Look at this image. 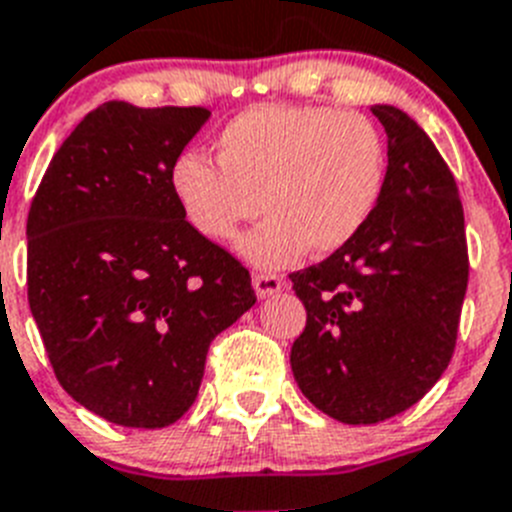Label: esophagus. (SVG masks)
Listing matches in <instances>:
<instances>
[{
    "label": "esophagus",
    "mask_w": 512,
    "mask_h": 512,
    "mask_svg": "<svg viewBox=\"0 0 512 512\" xmlns=\"http://www.w3.org/2000/svg\"><path fill=\"white\" fill-rule=\"evenodd\" d=\"M252 285H255V293L260 298H270L275 293H280L285 285V280L275 273H255L252 275Z\"/></svg>",
    "instance_id": "esophagus-1"
}]
</instances>
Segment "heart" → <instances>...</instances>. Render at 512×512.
I'll return each instance as SVG.
<instances>
[{"label":"heart","instance_id":"b5f03b06","mask_svg":"<svg viewBox=\"0 0 512 512\" xmlns=\"http://www.w3.org/2000/svg\"><path fill=\"white\" fill-rule=\"evenodd\" d=\"M216 163L178 155L170 188L201 237L227 242L260 211L270 214L239 242L257 267L352 245L375 216L388 158L375 124L329 107L260 104L219 132Z\"/></svg>","mask_w":512,"mask_h":512}]
</instances>
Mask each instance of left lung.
<instances>
[{"label":"left lung","mask_w":512,"mask_h":512,"mask_svg":"<svg viewBox=\"0 0 512 512\" xmlns=\"http://www.w3.org/2000/svg\"><path fill=\"white\" fill-rule=\"evenodd\" d=\"M375 216L352 245L290 273L306 329L290 347L301 393L342 423H380L416 405L449 367L469 280L464 209L449 165L400 109Z\"/></svg>","instance_id":"1"}]
</instances>
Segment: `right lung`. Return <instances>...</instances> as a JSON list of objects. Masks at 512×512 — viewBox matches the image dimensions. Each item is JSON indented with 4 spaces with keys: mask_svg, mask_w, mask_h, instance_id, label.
<instances>
[{
    "mask_svg": "<svg viewBox=\"0 0 512 512\" xmlns=\"http://www.w3.org/2000/svg\"><path fill=\"white\" fill-rule=\"evenodd\" d=\"M209 114L101 104L58 147L27 214V301L55 377L117 426L176 423L214 336L257 301L250 270L186 222L170 188Z\"/></svg>",
    "mask_w": 512,
    "mask_h": 512,
    "instance_id": "1",
    "label": "right lung"
}]
</instances>
